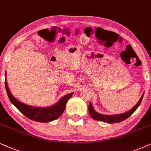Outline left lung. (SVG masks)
Returning <instances> with one entry per match:
<instances>
[{"mask_svg": "<svg viewBox=\"0 0 151 151\" xmlns=\"http://www.w3.org/2000/svg\"><path fill=\"white\" fill-rule=\"evenodd\" d=\"M144 94H142V96L140 98V99L139 100L137 104H136L135 106H134L132 109H130L129 111L125 112V113L122 114H112V115H106V114H102L100 113H98L97 112H96L95 110H94L93 106H92V104H89V106H88V111H89L90 115L92 119L94 120H96V121H102L105 122L106 123L108 124H114V123H119V122H121L124 120L127 119L128 117L131 115V114L133 113V112L135 111L139 106L140 104L142 101V99H143Z\"/></svg>", "mask_w": 151, "mask_h": 151, "instance_id": "left-lung-1", "label": "left lung"}]
</instances>
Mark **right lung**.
<instances>
[{
    "instance_id": "obj_1",
    "label": "right lung",
    "mask_w": 151,
    "mask_h": 151,
    "mask_svg": "<svg viewBox=\"0 0 151 151\" xmlns=\"http://www.w3.org/2000/svg\"><path fill=\"white\" fill-rule=\"evenodd\" d=\"M5 85L8 97L11 103L14 104L22 114H23L29 119L38 122H43V123L50 122L58 119L63 114V111L65 110L66 104L73 94V92H71L67 95H65L55 105L50 106V107H35V106L26 105L16 99L9 91L6 80Z\"/></svg>"
}]
</instances>
